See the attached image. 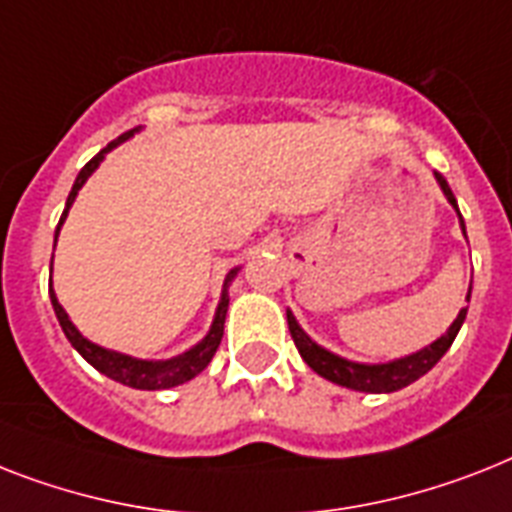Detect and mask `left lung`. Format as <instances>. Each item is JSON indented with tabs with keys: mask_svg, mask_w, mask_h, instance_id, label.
<instances>
[{
	"mask_svg": "<svg viewBox=\"0 0 512 512\" xmlns=\"http://www.w3.org/2000/svg\"><path fill=\"white\" fill-rule=\"evenodd\" d=\"M436 176V184L442 186L444 197L450 202L455 210H458V199L452 194V189L447 186L442 173H434ZM460 215V210H458ZM460 228H463L465 234V223H463V215H460ZM468 299H471V292H468ZM465 313H468V307H463L458 313V318L452 321V326L447 328V334L439 336L434 344L429 347H423V350L413 352V355L400 357V360H389V363H352V360H344V357L334 355V352L323 350L321 344H315L310 336L299 328L297 318H294L289 310H286V321H289V331H292V339L297 344L299 355L305 360L310 368H313L318 376L328 378V381H334L339 386H347V389H355V392H368V394H389V392H397L402 386L413 384L418 381L421 376L434 368L442 355L452 347L455 342V336H458L460 326L465 321Z\"/></svg>",
	"mask_w": 512,
	"mask_h": 512,
	"instance_id": "obj_1",
	"label": "left lung"
}]
</instances>
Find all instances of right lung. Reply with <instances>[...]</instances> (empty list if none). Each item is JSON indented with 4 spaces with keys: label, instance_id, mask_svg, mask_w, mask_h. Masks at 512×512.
Instances as JSON below:
<instances>
[{
    "label": "right lung",
    "instance_id": "1",
    "mask_svg": "<svg viewBox=\"0 0 512 512\" xmlns=\"http://www.w3.org/2000/svg\"><path fill=\"white\" fill-rule=\"evenodd\" d=\"M136 131H139V128H134V131H128V134H123V136H118L115 141H110V144H107V147L102 149L99 155H94L89 162H86V165H83L81 173H78V178H76V184H73V189H70V194H68L65 213H62L60 223H57V234H60V226L65 223V218H68L70 205L76 202L78 189L86 184V178H89L91 173L99 168V162L105 160V155L110 152V149L118 147L120 141L131 139ZM54 242H57V236H54ZM236 273H239V268H234L226 276V284H223V297H220L218 310H215V321H213V326H210V331H207L205 339H202L199 344H194L191 350H186L184 355L170 357V360H139V357L105 350V347H99V344L89 342V339H86V336H81V331L73 326V321H70L68 313L62 310V305L57 302V294H54L52 289H49V299H52L54 315H57V321H60L62 331H65V336H68V342L76 347L78 355H81L86 363L94 365L99 373H105V376L112 378V381H120V384L131 386V389H147V392H157V389H170V386H178V384H184V381H191V378L197 376V373L205 371L207 365H210L215 350H218L220 339H223V323H226V310H228V284L234 281Z\"/></svg>",
    "mask_w": 512,
    "mask_h": 512
}]
</instances>
